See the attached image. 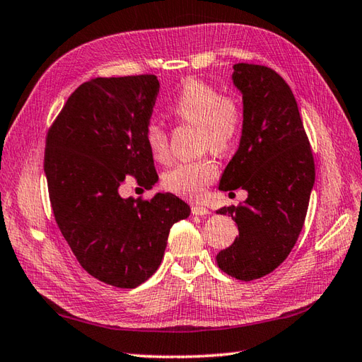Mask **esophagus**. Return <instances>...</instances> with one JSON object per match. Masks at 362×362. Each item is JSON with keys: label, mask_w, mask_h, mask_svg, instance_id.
Listing matches in <instances>:
<instances>
[{"label": "esophagus", "mask_w": 362, "mask_h": 362, "mask_svg": "<svg viewBox=\"0 0 362 362\" xmlns=\"http://www.w3.org/2000/svg\"><path fill=\"white\" fill-rule=\"evenodd\" d=\"M192 214L194 216H208V214H211V211L208 208H204V206H200V204H194L192 206Z\"/></svg>", "instance_id": "esophagus-1"}]
</instances>
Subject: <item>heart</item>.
Wrapping results in <instances>:
<instances>
[{"instance_id":"heart-1","label":"heart","mask_w":362,"mask_h":362,"mask_svg":"<svg viewBox=\"0 0 362 362\" xmlns=\"http://www.w3.org/2000/svg\"><path fill=\"white\" fill-rule=\"evenodd\" d=\"M170 110L181 122L198 124L203 146L217 153L230 150L240 136L243 112L239 100L222 95L204 81L195 78L184 81ZM145 144L156 160L167 162L170 158L168 134L159 122L151 120L146 124ZM217 175V165L208 158L181 162L164 175V186L181 197L198 200Z\"/></svg>"}]
</instances>
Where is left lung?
I'll return each mask as SVG.
<instances>
[{
	"label": "left lung",
	"mask_w": 362,
	"mask_h": 362,
	"mask_svg": "<svg viewBox=\"0 0 362 362\" xmlns=\"http://www.w3.org/2000/svg\"><path fill=\"white\" fill-rule=\"evenodd\" d=\"M233 70V84L242 95L243 124L239 148L218 189L242 187L248 197L239 208L217 211L233 217L239 235L216 259L225 274L252 281L289 256L305 223L315 167L286 81L264 65L235 64Z\"/></svg>",
	"instance_id": "8db88e82"
}]
</instances>
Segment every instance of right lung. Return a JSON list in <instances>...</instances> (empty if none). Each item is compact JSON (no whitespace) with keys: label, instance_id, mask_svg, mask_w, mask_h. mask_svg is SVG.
<instances>
[{"label":"right lung","instance_id":"obj_1","mask_svg":"<svg viewBox=\"0 0 362 362\" xmlns=\"http://www.w3.org/2000/svg\"><path fill=\"white\" fill-rule=\"evenodd\" d=\"M159 87L154 75L87 81L47 137L45 175L59 230L83 269L115 287L146 281L162 262L172 225L190 216L170 192L146 202L120 195L128 175L145 189L159 180L145 144Z\"/></svg>","mask_w":362,"mask_h":362}]
</instances>
